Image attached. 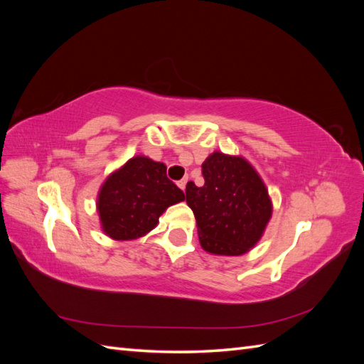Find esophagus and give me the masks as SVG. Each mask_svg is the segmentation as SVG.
Returning <instances> with one entry per match:
<instances>
[{"instance_id":"obj_1","label":"esophagus","mask_w":364,"mask_h":364,"mask_svg":"<svg viewBox=\"0 0 364 364\" xmlns=\"http://www.w3.org/2000/svg\"><path fill=\"white\" fill-rule=\"evenodd\" d=\"M186 182H188V179H186V178L178 182V186H179V188H181L182 191H185V186H186Z\"/></svg>"}]
</instances>
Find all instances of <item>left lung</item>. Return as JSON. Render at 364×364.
<instances>
[{"label":"left lung","mask_w":364,"mask_h":364,"mask_svg":"<svg viewBox=\"0 0 364 364\" xmlns=\"http://www.w3.org/2000/svg\"><path fill=\"white\" fill-rule=\"evenodd\" d=\"M205 183H186L200 246L214 255L238 257L255 246L272 217L269 191L241 156L214 151L202 164Z\"/></svg>","instance_id":"8db88e82"}]
</instances>
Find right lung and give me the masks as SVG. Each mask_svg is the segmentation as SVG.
Segmentation results:
<instances>
[{
    "label": "right lung",
    "instance_id": "right-lung-1",
    "mask_svg": "<svg viewBox=\"0 0 364 364\" xmlns=\"http://www.w3.org/2000/svg\"><path fill=\"white\" fill-rule=\"evenodd\" d=\"M185 194L167 178V167L146 156L129 159L102 185L97 199L103 232L117 241L150 232L168 206Z\"/></svg>",
    "mask_w": 364,
    "mask_h": 364
}]
</instances>
